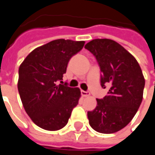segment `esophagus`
Masks as SVG:
<instances>
[{
  "label": "esophagus",
  "mask_w": 155,
  "mask_h": 155,
  "mask_svg": "<svg viewBox=\"0 0 155 155\" xmlns=\"http://www.w3.org/2000/svg\"><path fill=\"white\" fill-rule=\"evenodd\" d=\"M81 95L82 96H85V97H87V96H90L91 93L89 91H81Z\"/></svg>",
  "instance_id": "obj_1"
}]
</instances>
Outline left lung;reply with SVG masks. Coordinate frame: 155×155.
I'll use <instances>...</instances> for the list:
<instances>
[{
    "instance_id": "1",
    "label": "left lung",
    "mask_w": 155,
    "mask_h": 155,
    "mask_svg": "<svg viewBox=\"0 0 155 155\" xmlns=\"http://www.w3.org/2000/svg\"><path fill=\"white\" fill-rule=\"evenodd\" d=\"M85 48L100 66L101 85L109 86L107 95L96 99V107L87 112L89 123L96 132L113 134L130 123L143 100L145 81L138 61L113 40L94 39Z\"/></svg>"
}]
</instances>
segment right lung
<instances>
[{
	"instance_id": "right-lung-1",
	"label": "right lung",
	"mask_w": 155,
	"mask_h": 155,
	"mask_svg": "<svg viewBox=\"0 0 155 155\" xmlns=\"http://www.w3.org/2000/svg\"><path fill=\"white\" fill-rule=\"evenodd\" d=\"M84 44V41L54 40L35 48L19 67L17 88L22 105L32 122L43 129L63 128L78 105L80 89L69 87L62 81L70 59Z\"/></svg>"
}]
</instances>
